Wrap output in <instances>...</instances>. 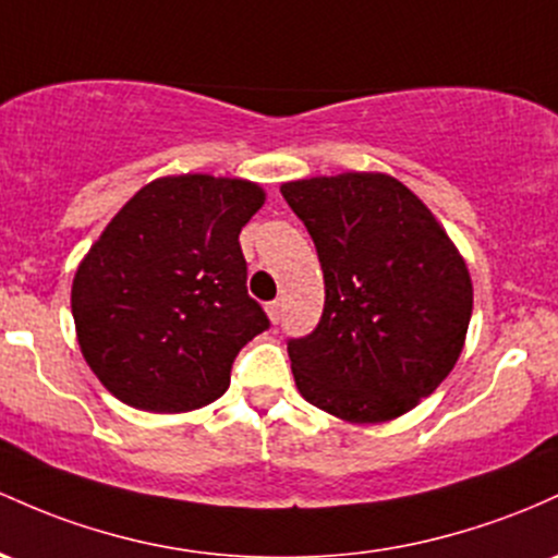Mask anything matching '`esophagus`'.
<instances>
[{
    "label": "esophagus",
    "instance_id": "obj_1",
    "mask_svg": "<svg viewBox=\"0 0 558 558\" xmlns=\"http://www.w3.org/2000/svg\"><path fill=\"white\" fill-rule=\"evenodd\" d=\"M267 315H269V320L272 323H278L280 320V315H283V304L278 302V299H275V302H267Z\"/></svg>",
    "mask_w": 558,
    "mask_h": 558
}]
</instances>
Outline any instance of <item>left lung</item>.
Listing matches in <instances>:
<instances>
[{"label": "left lung", "instance_id": "1", "mask_svg": "<svg viewBox=\"0 0 558 558\" xmlns=\"http://www.w3.org/2000/svg\"><path fill=\"white\" fill-rule=\"evenodd\" d=\"M326 280L320 323L289 339L302 397L352 424L408 413L448 378L471 320V278L448 232L387 174L286 182Z\"/></svg>", "mask_w": 558, "mask_h": 558}]
</instances>
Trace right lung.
Wrapping results in <instances>:
<instances>
[{"label":"right lung","instance_id":"add662e5","mask_svg":"<svg viewBox=\"0 0 558 558\" xmlns=\"http://www.w3.org/2000/svg\"><path fill=\"white\" fill-rule=\"evenodd\" d=\"M262 204L251 182L182 174L110 219L71 291L78 347L110 395L185 413L228 391L238 352L269 328L238 243Z\"/></svg>","mask_w":558,"mask_h":558}]
</instances>
